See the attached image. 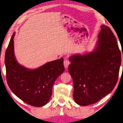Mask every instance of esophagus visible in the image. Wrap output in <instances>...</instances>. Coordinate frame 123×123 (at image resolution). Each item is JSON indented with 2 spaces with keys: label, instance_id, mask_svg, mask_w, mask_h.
I'll return each mask as SVG.
<instances>
[{
  "label": "esophagus",
  "instance_id": "esophagus-1",
  "mask_svg": "<svg viewBox=\"0 0 123 123\" xmlns=\"http://www.w3.org/2000/svg\"><path fill=\"white\" fill-rule=\"evenodd\" d=\"M70 64V62L69 61V60L68 59H64V67H65L66 69H67L68 67V66Z\"/></svg>",
  "mask_w": 123,
  "mask_h": 123
}]
</instances>
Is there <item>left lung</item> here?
Wrapping results in <instances>:
<instances>
[{
	"mask_svg": "<svg viewBox=\"0 0 123 123\" xmlns=\"http://www.w3.org/2000/svg\"><path fill=\"white\" fill-rule=\"evenodd\" d=\"M96 46L90 53L69 57L68 71L74 85L73 98L79 105L87 106L111 93L117 82L121 53L109 26L101 25Z\"/></svg>",
	"mask_w": 123,
	"mask_h": 123,
	"instance_id": "obj_1",
	"label": "left lung"
}]
</instances>
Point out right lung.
<instances>
[{
    "label": "right lung",
    "mask_w": 123,
    "mask_h": 123,
    "mask_svg": "<svg viewBox=\"0 0 123 123\" xmlns=\"http://www.w3.org/2000/svg\"><path fill=\"white\" fill-rule=\"evenodd\" d=\"M13 33L6 49L5 64L10 88L17 97L35 107L44 106L52 95V88L57 78L64 72L63 59L47 62L31 69L18 63L14 56Z\"/></svg>",
    "instance_id": "add662e5"
}]
</instances>
